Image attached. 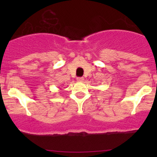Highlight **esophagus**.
<instances>
[{
  "instance_id": "1",
  "label": "esophagus",
  "mask_w": 157,
  "mask_h": 157,
  "mask_svg": "<svg viewBox=\"0 0 157 157\" xmlns=\"http://www.w3.org/2000/svg\"><path fill=\"white\" fill-rule=\"evenodd\" d=\"M83 80H84V79H83V77H77V80L78 82H83Z\"/></svg>"
}]
</instances>
